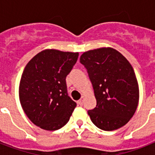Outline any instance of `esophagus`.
<instances>
[{"label": "esophagus", "instance_id": "34e87169", "mask_svg": "<svg viewBox=\"0 0 155 155\" xmlns=\"http://www.w3.org/2000/svg\"><path fill=\"white\" fill-rule=\"evenodd\" d=\"M84 97H81V99L78 101L77 103L79 104L80 105H83V104H84Z\"/></svg>", "mask_w": 155, "mask_h": 155}]
</instances>
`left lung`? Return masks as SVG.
<instances>
[{
  "label": "left lung",
  "mask_w": 155,
  "mask_h": 155,
  "mask_svg": "<svg viewBox=\"0 0 155 155\" xmlns=\"http://www.w3.org/2000/svg\"><path fill=\"white\" fill-rule=\"evenodd\" d=\"M80 61L87 69L97 99L96 108L87 111L92 123L105 131L124 126L134 114L139 100L131 64L110 47L84 52Z\"/></svg>",
  "instance_id": "8db88e82"
}]
</instances>
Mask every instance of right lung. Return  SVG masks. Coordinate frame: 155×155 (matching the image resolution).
Instances as JSON below:
<instances>
[{"label":"right lung","mask_w":155,"mask_h":155,"mask_svg":"<svg viewBox=\"0 0 155 155\" xmlns=\"http://www.w3.org/2000/svg\"><path fill=\"white\" fill-rule=\"evenodd\" d=\"M78 56L79 53L45 50L25 66L19 98L23 110L35 125L51 131L68 122L76 103L68 96L66 77Z\"/></svg>","instance_id":"right-lung-1"}]
</instances>
